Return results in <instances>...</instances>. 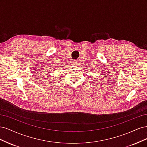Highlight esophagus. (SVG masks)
Returning <instances> with one entry per match:
<instances>
[{
	"label": "esophagus",
	"mask_w": 147,
	"mask_h": 147,
	"mask_svg": "<svg viewBox=\"0 0 147 147\" xmlns=\"http://www.w3.org/2000/svg\"><path fill=\"white\" fill-rule=\"evenodd\" d=\"M72 64H73V65H77V61H73V63H72Z\"/></svg>",
	"instance_id": "1"
}]
</instances>
